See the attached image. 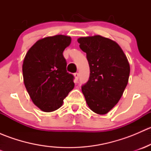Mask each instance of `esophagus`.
Wrapping results in <instances>:
<instances>
[{"instance_id":"obj_1","label":"esophagus","mask_w":151,"mask_h":151,"mask_svg":"<svg viewBox=\"0 0 151 151\" xmlns=\"http://www.w3.org/2000/svg\"><path fill=\"white\" fill-rule=\"evenodd\" d=\"M74 77H75V80H78L79 79V73H74Z\"/></svg>"}]
</instances>
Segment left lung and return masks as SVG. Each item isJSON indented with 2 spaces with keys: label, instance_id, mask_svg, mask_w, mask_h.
<instances>
[{
  "label": "left lung",
  "instance_id": "1",
  "mask_svg": "<svg viewBox=\"0 0 151 151\" xmlns=\"http://www.w3.org/2000/svg\"><path fill=\"white\" fill-rule=\"evenodd\" d=\"M86 53L90 77L82 91L90 109L99 115L109 112L119 101L129 82L130 66L121 47L99 35L80 37Z\"/></svg>",
  "mask_w": 151,
  "mask_h": 151
}]
</instances>
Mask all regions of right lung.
<instances>
[{
  "label": "right lung",
  "mask_w": 151,
  "mask_h": 151,
  "mask_svg": "<svg viewBox=\"0 0 151 151\" xmlns=\"http://www.w3.org/2000/svg\"><path fill=\"white\" fill-rule=\"evenodd\" d=\"M70 36L55 35L38 40L25 55L23 81L33 104L43 112L59 109L74 88V76L66 71L63 52L71 44Z\"/></svg>",
  "instance_id": "1"
}]
</instances>
